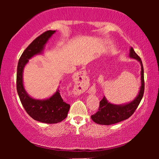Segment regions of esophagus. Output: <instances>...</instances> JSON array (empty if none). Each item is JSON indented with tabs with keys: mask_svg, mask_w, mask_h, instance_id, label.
Segmentation results:
<instances>
[{
	"mask_svg": "<svg viewBox=\"0 0 159 159\" xmlns=\"http://www.w3.org/2000/svg\"><path fill=\"white\" fill-rule=\"evenodd\" d=\"M76 92L80 93L88 87V77L85 70L80 71L76 75Z\"/></svg>",
	"mask_w": 159,
	"mask_h": 159,
	"instance_id": "34e87169",
	"label": "esophagus"
}]
</instances>
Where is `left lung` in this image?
<instances>
[{
    "mask_svg": "<svg viewBox=\"0 0 159 159\" xmlns=\"http://www.w3.org/2000/svg\"><path fill=\"white\" fill-rule=\"evenodd\" d=\"M129 56L138 60L141 64V87L140 93L133 101L122 106L111 104L106 101L105 97H103V99L100 101L98 111L95 114L91 116V119L95 123L99 124V125H110L120 122L121 121L129 118L134 114L140 104L141 100L143 98V94H144L145 90L144 70H143V63L140 56L134 52L132 48H130Z\"/></svg>",
    "mask_w": 159,
    "mask_h": 159,
    "instance_id": "obj_1",
    "label": "left lung"
}]
</instances>
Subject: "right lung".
I'll return each instance as SVG.
<instances>
[{"label":"right lung","mask_w":159,"mask_h":159,"mask_svg":"<svg viewBox=\"0 0 159 159\" xmlns=\"http://www.w3.org/2000/svg\"><path fill=\"white\" fill-rule=\"evenodd\" d=\"M56 31L48 30L34 39L24 51L19 58L16 73V90L23 107L34 120L46 124H56L66 119L70 105L62 99L60 90H58L50 98L44 101L30 98L25 92L22 83V71L28 59L40 53L47 40Z\"/></svg>","instance_id":"right-lung-1"}]
</instances>
